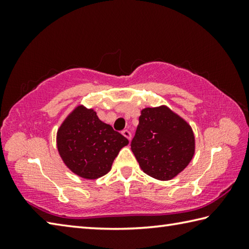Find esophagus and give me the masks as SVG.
Returning <instances> with one entry per match:
<instances>
[{
  "label": "esophagus",
  "mask_w": 249,
  "mask_h": 249,
  "mask_svg": "<svg viewBox=\"0 0 249 249\" xmlns=\"http://www.w3.org/2000/svg\"><path fill=\"white\" fill-rule=\"evenodd\" d=\"M122 134H123V136L127 138L128 141H130V138H132V134H130V132H129V130H127V129L123 130V132H122Z\"/></svg>",
  "instance_id": "34e87169"
}]
</instances>
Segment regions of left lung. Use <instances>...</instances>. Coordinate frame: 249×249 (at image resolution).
Wrapping results in <instances>:
<instances>
[{
	"mask_svg": "<svg viewBox=\"0 0 249 249\" xmlns=\"http://www.w3.org/2000/svg\"><path fill=\"white\" fill-rule=\"evenodd\" d=\"M130 149L146 175L168 181L190 163L196 137L191 125L167 105L145 107Z\"/></svg>",
	"mask_w": 249,
	"mask_h": 249,
	"instance_id": "obj_1",
	"label": "left lung"
}]
</instances>
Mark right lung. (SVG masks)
I'll list each match as a JSON object with an SVG mask.
<instances>
[{"label": "right lung", "mask_w": 249, "mask_h": 249, "mask_svg": "<svg viewBox=\"0 0 249 249\" xmlns=\"http://www.w3.org/2000/svg\"><path fill=\"white\" fill-rule=\"evenodd\" d=\"M56 145L71 172L80 178L95 180L111 170L128 140L101 121L93 108L79 104L59 126Z\"/></svg>", "instance_id": "right-lung-1"}]
</instances>
